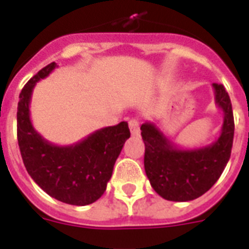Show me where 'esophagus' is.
I'll return each mask as SVG.
<instances>
[{"label":"esophagus","instance_id":"34e87169","mask_svg":"<svg viewBox=\"0 0 249 249\" xmlns=\"http://www.w3.org/2000/svg\"><path fill=\"white\" fill-rule=\"evenodd\" d=\"M129 129H130L132 136H138L140 134V121L137 120V119L129 120Z\"/></svg>","mask_w":249,"mask_h":249}]
</instances>
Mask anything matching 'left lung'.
Listing matches in <instances>:
<instances>
[{
	"label": "left lung",
	"mask_w": 249,
	"mask_h": 249,
	"mask_svg": "<svg viewBox=\"0 0 249 249\" xmlns=\"http://www.w3.org/2000/svg\"><path fill=\"white\" fill-rule=\"evenodd\" d=\"M216 105L224 112L220 137L209 146L178 148L151 123L141 126L144 142V170L152 189L170 201H189L205 194L224 172L231 155L234 116L224 85L213 84Z\"/></svg>",
	"instance_id": "obj_1"
}]
</instances>
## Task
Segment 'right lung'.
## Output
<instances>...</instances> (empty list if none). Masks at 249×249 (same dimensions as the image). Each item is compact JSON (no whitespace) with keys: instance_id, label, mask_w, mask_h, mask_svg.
<instances>
[{"instance_id":"1","label":"right lung","mask_w":249,"mask_h":249,"mask_svg":"<svg viewBox=\"0 0 249 249\" xmlns=\"http://www.w3.org/2000/svg\"><path fill=\"white\" fill-rule=\"evenodd\" d=\"M55 67L53 62L37 72L19 94L18 143L25 169L45 193L66 204L88 205L106 191L130 130L128 123L121 121L71 146H56L42 138L31 123L29 103L33 88Z\"/></svg>"}]
</instances>
